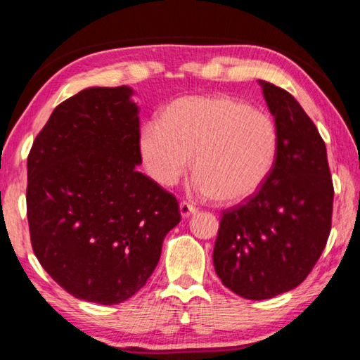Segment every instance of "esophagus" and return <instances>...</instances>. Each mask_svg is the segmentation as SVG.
Listing matches in <instances>:
<instances>
[{
	"label": "esophagus",
	"mask_w": 360,
	"mask_h": 360,
	"mask_svg": "<svg viewBox=\"0 0 360 360\" xmlns=\"http://www.w3.org/2000/svg\"><path fill=\"white\" fill-rule=\"evenodd\" d=\"M179 211H181V216L187 219V217H191L192 214H195V212H197V206L192 205V203H188V202H181L179 203Z\"/></svg>",
	"instance_id": "esophagus-1"
}]
</instances>
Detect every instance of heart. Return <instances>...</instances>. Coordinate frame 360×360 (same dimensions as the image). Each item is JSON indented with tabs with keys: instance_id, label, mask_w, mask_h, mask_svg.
<instances>
[{
	"instance_id": "heart-1",
	"label": "heart",
	"mask_w": 360,
	"mask_h": 360,
	"mask_svg": "<svg viewBox=\"0 0 360 360\" xmlns=\"http://www.w3.org/2000/svg\"><path fill=\"white\" fill-rule=\"evenodd\" d=\"M278 149L275 120L224 95L181 96L163 108L158 124L139 131L152 179L174 186L192 157L197 191L224 203L252 197L275 167Z\"/></svg>"
}]
</instances>
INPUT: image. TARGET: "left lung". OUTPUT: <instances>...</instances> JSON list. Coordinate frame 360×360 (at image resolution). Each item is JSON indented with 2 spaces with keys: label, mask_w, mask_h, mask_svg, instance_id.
<instances>
[{
  "label": "left lung",
  "mask_w": 360,
  "mask_h": 360,
  "mask_svg": "<svg viewBox=\"0 0 360 360\" xmlns=\"http://www.w3.org/2000/svg\"><path fill=\"white\" fill-rule=\"evenodd\" d=\"M279 131L270 176L252 197L222 211L212 262L222 284L249 300L289 292L313 270L332 227L327 149L298 101L260 81Z\"/></svg>",
  "instance_id": "8db88e82"
}]
</instances>
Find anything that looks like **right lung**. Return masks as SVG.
Returning <instances> with one entry per match:
<instances>
[{
	"label": "right lung",
	"mask_w": 360,
	"mask_h": 360,
	"mask_svg": "<svg viewBox=\"0 0 360 360\" xmlns=\"http://www.w3.org/2000/svg\"><path fill=\"white\" fill-rule=\"evenodd\" d=\"M130 87L85 89L53 109L28 154L33 252L76 298L135 295L179 224V203L139 173L138 106Z\"/></svg>",
	"instance_id": "1"
}]
</instances>
